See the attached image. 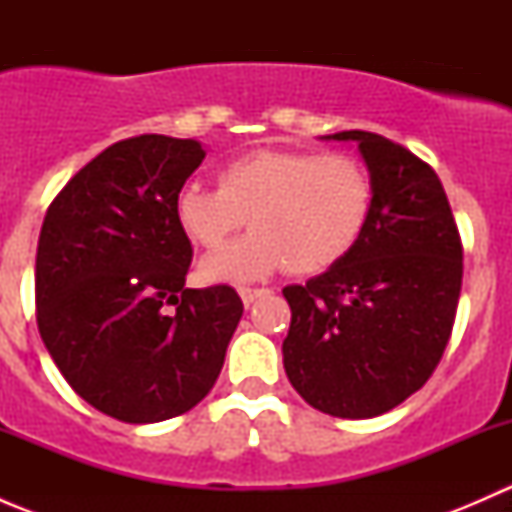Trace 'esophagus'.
Here are the masks:
<instances>
[{"label": "esophagus", "mask_w": 512, "mask_h": 512, "mask_svg": "<svg viewBox=\"0 0 512 512\" xmlns=\"http://www.w3.org/2000/svg\"><path fill=\"white\" fill-rule=\"evenodd\" d=\"M237 292H240L242 304H245V307H250V304L255 302L257 297H262V294H267V289H257V287H240V289H237Z\"/></svg>", "instance_id": "34e87169"}]
</instances>
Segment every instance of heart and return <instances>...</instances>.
Wrapping results in <instances>:
<instances>
[{"instance_id": "b5f03b06", "label": "heart", "mask_w": 512, "mask_h": 512, "mask_svg": "<svg viewBox=\"0 0 512 512\" xmlns=\"http://www.w3.org/2000/svg\"><path fill=\"white\" fill-rule=\"evenodd\" d=\"M218 180L178 190L180 230L205 250L223 247L247 218L255 232L205 257V282L260 280L285 265L294 275L329 270L354 250L374 198L369 170L347 153L260 148L225 163Z\"/></svg>"}]
</instances>
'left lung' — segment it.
I'll return each instance as SVG.
<instances>
[{
	"mask_svg": "<svg viewBox=\"0 0 512 512\" xmlns=\"http://www.w3.org/2000/svg\"><path fill=\"white\" fill-rule=\"evenodd\" d=\"M324 138L359 143L374 198L344 260L282 289L292 309L282 356L309 406L374 418L416 394L441 361L461 297L463 245L431 165L379 133Z\"/></svg>",
	"mask_w": 512,
	"mask_h": 512,
	"instance_id": "1",
	"label": "left lung"
}]
</instances>
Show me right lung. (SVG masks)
<instances>
[{
  "label": "right lung",
  "instance_id": "add662e5",
  "mask_svg": "<svg viewBox=\"0 0 512 512\" xmlns=\"http://www.w3.org/2000/svg\"><path fill=\"white\" fill-rule=\"evenodd\" d=\"M203 158L193 138L113 143L64 185L41 225L44 347L71 389L118 421L158 423L200 404L242 317L232 287H185L193 247L175 195Z\"/></svg>",
  "mask_w": 512,
  "mask_h": 512
}]
</instances>
